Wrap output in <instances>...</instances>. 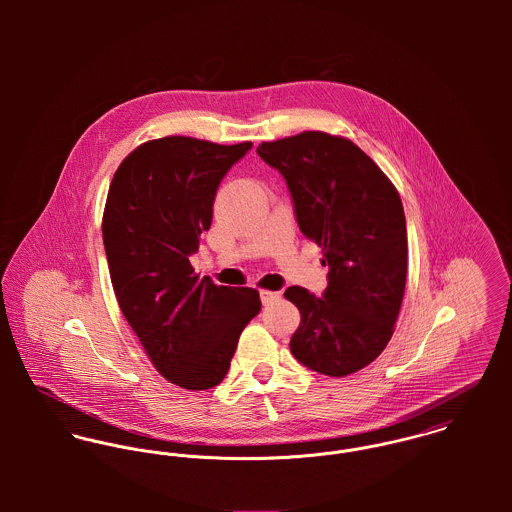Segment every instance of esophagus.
Returning <instances> with one entry per match:
<instances>
[{"mask_svg": "<svg viewBox=\"0 0 512 512\" xmlns=\"http://www.w3.org/2000/svg\"><path fill=\"white\" fill-rule=\"evenodd\" d=\"M280 293L272 292V290H260V299L262 303H272Z\"/></svg>", "mask_w": 512, "mask_h": 512, "instance_id": "esophagus-1", "label": "esophagus"}]
</instances>
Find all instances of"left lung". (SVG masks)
Returning <instances> with one entry per match:
<instances>
[{"label":"left lung","instance_id":"left-lung-1","mask_svg":"<svg viewBox=\"0 0 512 512\" xmlns=\"http://www.w3.org/2000/svg\"><path fill=\"white\" fill-rule=\"evenodd\" d=\"M256 151L284 175L299 230L329 266L323 297L299 286L284 293L301 315L292 355L327 376L353 374L386 349L400 313L408 272L400 195L343 136L301 132Z\"/></svg>","mask_w":512,"mask_h":512}]
</instances>
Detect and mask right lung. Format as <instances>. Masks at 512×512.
Returning a JSON list of instances; mask_svg holds the SVG:
<instances>
[{"instance_id":"right-lung-1","label":"right lung","mask_w":512,"mask_h":512,"mask_svg":"<svg viewBox=\"0 0 512 512\" xmlns=\"http://www.w3.org/2000/svg\"><path fill=\"white\" fill-rule=\"evenodd\" d=\"M250 147L149 140L120 163L108 189L102 238L118 305L151 365L187 390L219 384L262 307L254 288L217 286L189 262L211 228L220 179Z\"/></svg>"}]
</instances>
